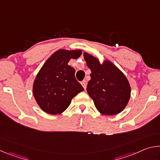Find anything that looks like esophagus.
<instances>
[{"label": "esophagus", "instance_id": "esophagus-1", "mask_svg": "<svg viewBox=\"0 0 160 160\" xmlns=\"http://www.w3.org/2000/svg\"><path fill=\"white\" fill-rule=\"evenodd\" d=\"M81 85H82V87L84 88V89H86V88H87V82H86V80H83L82 82H81Z\"/></svg>", "mask_w": 160, "mask_h": 160}]
</instances>
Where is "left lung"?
<instances>
[{
  "mask_svg": "<svg viewBox=\"0 0 160 160\" xmlns=\"http://www.w3.org/2000/svg\"><path fill=\"white\" fill-rule=\"evenodd\" d=\"M83 55L91 70L87 91L96 109L107 116L121 113L131 97V89L126 76L110 61L104 60L101 63L90 53L84 52Z\"/></svg>",
  "mask_w": 160,
  "mask_h": 160,
  "instance_id": "8db88e82",
  "label": "left lung"
}]
</instances>
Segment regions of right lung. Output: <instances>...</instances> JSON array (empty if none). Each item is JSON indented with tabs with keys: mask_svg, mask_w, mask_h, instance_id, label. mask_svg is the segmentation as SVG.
<instances>
[{
	"mask_svg": "<svg viewBox=\"0 0 160 160\" xmlns=\"http://www.w3.org/2000/svg\"><path fill=\"white\" fill-rule=\"evenodd\" d=\"M81 50L59 49L43 65L35 78L32 92L43 112L61 114L84 88L75 79V70L68 63L82 55Z\"/></svg>",
	"mask_w": 160,
	"mask_h": 160,
	"instance_id": "right-lung-1",
	"label": "right lung"
}]
</instances>
